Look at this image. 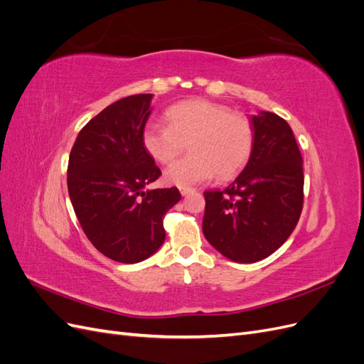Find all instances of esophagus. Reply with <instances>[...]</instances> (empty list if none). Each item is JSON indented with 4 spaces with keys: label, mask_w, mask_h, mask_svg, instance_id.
<instances>
[{
    "label": "esophagus",
    "mask_w": 364,
    "mask_h": 364,
    "mask_svg": "<svg viewBox=\"0 0 364 364\" xmlns=\"http://www.w3.org/2000/svg\"><path fill=\"white\" fill-rule=\"evenodd\" d=\"M179 191H181V194H182V196H186L188 193L194 191V188H191V186H181Z\"/></svg>",
    "instance_id": "obj_1"
}]
</instances>
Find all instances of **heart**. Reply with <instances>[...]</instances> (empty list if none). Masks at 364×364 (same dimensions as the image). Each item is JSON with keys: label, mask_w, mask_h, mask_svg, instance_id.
Wrapping results in <instances>:
<instances>
[{"label": "heart", "mask_w": 364, "mask_h": 364, "mask_svg": "<svg viewBox=\"0 0 364 364\" xmlns=\"http://www.w3.org/2000/svg\"><path fill=\"white\" fill-rule=\"evenodd\" d=\"M168 124L149 121L142 146L159 164H170L185 150L191 153L165 170L164 178L176 186L232 178L250 158L255 129L247 115L208 100H183L165 112Z\"/></svg>", "instance_id": "1"}]
</instances>
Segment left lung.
<instances>
[{
    "instance_id": "1",
    "label": "left lung",
    "mask_w": 364,
    "mask_h": 364,
    "mask_svg": "<svg viewBox=\"0 0 364 364\" xmlns=\"http://www.w3.org/2000/svg\"><path fill=\"white\" fill-rule=\"evenodd\" d=\"M250 121L255 142L245 170L223 191L203 193V235L235 262H257L279 249L304 206V162L291 127L273 112Z\"/></svg>"
}]
</instances>
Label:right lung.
I'll return each mask as SVG.
<instances>
[{"instance_id": "1", "label": "right lung", "mask_w": 364, "mask_h": 364, "mask_svg": "<svg viewBox=\"0 0 364 364\" xmlns=\"http://www.w3.org/2000/svg\"><path fill=\"white\" fill-rule=\"evenodd\" d=\"M151 94L107 106L77 135L68 161V193L85 235L105 257L135 264L164 243L165 213L179 190H146L161 170L142 146Z\"/></svg>"}]
</instances>
